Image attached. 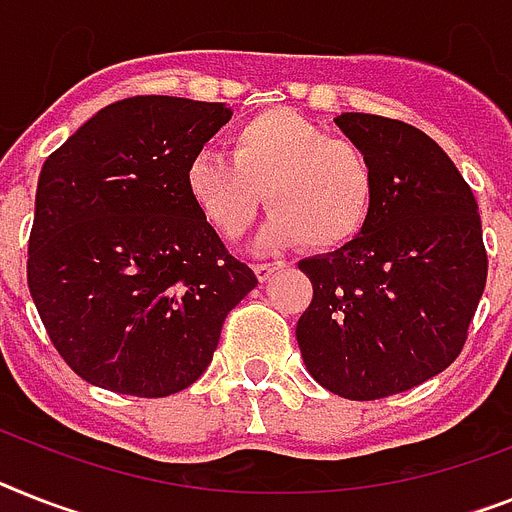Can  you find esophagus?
Instances as JSON below:
<instances>
[{
	"mask_svg": "<svg viewBox=\"0 0 512 512\" xmlns=\"http://www.w3.org/2000/svg\"><path fill=\"white\" fill-rule=\"evenodd\" d=\"M282 266H285V261H272V264H253V272H256V277H259L261 282H266L274 272H277V269H282Z\"/></svg>",
	"mask_w": 512,
	"mask_h": 512,
	"instance_id": "obj_1",
	"label": "esophagus"
}]
</instances>
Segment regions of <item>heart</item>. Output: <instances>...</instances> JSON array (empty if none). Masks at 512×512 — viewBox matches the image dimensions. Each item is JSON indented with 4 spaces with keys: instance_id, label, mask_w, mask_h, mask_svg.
<instances>
[{
    "instance_id": "obj_1",
    "label": "heart",
    "mask_w": 512,
    "mask_h": 512,
    "mask_svg": "<svg viewBox=\"0 0 512 512\" xmlns=\"http://www.w3.org/2000/svg\"><path fill=\"white\" fill-rule=\"evenodd\" d=\"M185 193L222 238H240L261 201L272 217L261 230L264 248L306 240L314 251L348 246L369 225L377 170L369 151L335 138L293 109H266L230 133V159L190 156Z\"/></svg>"
}]
</instances>
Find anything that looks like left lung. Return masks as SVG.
I'll use <instances>...</instances> for the list:
<instances>
[{
	"mask_svg": "<svg viewBox=\"0 0 512 512\" xmlns=\"http://www.w3.org/2000/svg\"><path fill=\"white\" fill-rule=\"evenodd\" d=\"M335 122L369 151L377 198L353 243L298 264L314 298L295 337L324 390L377 400L458 358L487 285V251L474 193L429 135L363 112Z\"/></svg>",
	"mask_w": 512,
	"mask_h": 512,
	"instance_id": "8db88e82",
	"label": "left lung"
}]
</instances>
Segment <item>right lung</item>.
I'll list each match as a JSON object with an SVG mask.
<instances>
[{
    "instance_id": "add662e5",
    "label": "right lung",
    "mask_w": 512,
    "mask_h": 512,
    "mask_svg": "<svg viewBox=\"0 0 512 512\" xmlns=\"http://www.w3.org/2000/svg\"><path fill=\"white\" fill-rule=\"evenodd\" d=\"M227 104L133 96L80 125L41 167L28 287L65 363L104 390L167 398L196 382L256 274L185 193V164Z\"/></svg>"
}]
</instances>
